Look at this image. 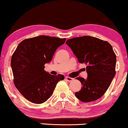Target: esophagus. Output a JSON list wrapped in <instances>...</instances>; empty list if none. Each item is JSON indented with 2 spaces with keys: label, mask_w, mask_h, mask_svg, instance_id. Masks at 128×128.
<instances>
[{
  "label": "esophagus",
  "mask_w": 128,
  "mask_h": 128,
  "mask_svg": "<svg viewBox=\"0 0 128 128\" xmlns=\"http://www.w3.org/2000/svg\"><path fill=\"white\" fill-rule=\"evenodd\" d=\"M66 80H67V81H68V82H71L73 80V78H72L69 77V76H66Z\"/></svg>",
  "instance_id": "34e87169"
}]
</instances>
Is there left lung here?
Returning a JSON list of instances; mask_svg holds the SVG:
<instances>
[{"label": "left lung", "instance_id": "1", "mask_svg": "<svg viewBox=\"0 0 128 128\" xmlns=\"http://www.w3.org/2000/svg\"><path fill=\"white\" fill-rule=\"evenodd\" d=\"M80 63L87 64V78L78 77L81 89L75 96L90 102L99 99L106 92L116 74V55L108 42L91 36L67 40L66 42Z\"/></svg>", "mask_w": 128, "mask_h": 128}]
</instances>
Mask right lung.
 <instances>
[{
	"instance_id": "1",
	"label": "right lung",
	"mask_w": 128,
	"mask_h": 128,
	"mask_svg": "<svg viewBox=\"0 0 128 128\" xmlns=\"http://www.w3.org/2000/svg\"><path fill=\"white\" fill-rule=\"evenodd\" d=\"M66 38L40 36L24 40L12 56L11 66L16 87L26 99L40 104L50 98L62 74L52 75L46 72L56 50Z\"/></svg>"
}]
</instances>
